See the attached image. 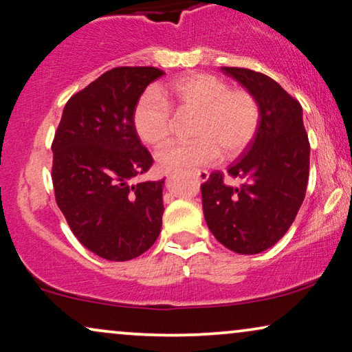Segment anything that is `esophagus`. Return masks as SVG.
<instances>
[{
	"label": "esophagus",
	"mask_w": 352,
	"mask_h": 352,
	"mask_svg": "<svg viewBox=\"0 0 352 352\" xmlns=\"http://www.w3.org/2000/svg\"><path fill=\"white\" fill-rule=\"evenodd\" d=\"M195 177L200 182H205V181H208V177H210V173L208 171H195Z\"/></svg>",
	"instance_id": "esophagus-1"
}]
</instances>
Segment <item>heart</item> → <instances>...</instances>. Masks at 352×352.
Segmentation results:
<instances>
[{
  "label": "heart",
  "instance_id": "heart-1",
  "mask_svg": "<svg viewBox=\"0 0 352 352\" xmlns=\"http://www.w3.org/2000/svg\"><path fill=\"white\" fill-rule=\"evenodd\" d=\"M195 113L193 141L175 142L157 154L164 170H195L216 164L223 151L235 157L251 144L261 111L246 90L230 89L226 80L206 73H190L147 90L136 101L133 126L146 144L160 147L173 133V111Z\"/></svg>",
  "mask_w": 352,
  "mask_h": 352
}]
</instances>
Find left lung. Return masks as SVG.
I'll list each match as a JSON object with an SVG mask.
<instances>
[{
  "label": "left lung",
  "instance_id": "8db88e82",
  "mask_svg": "<svg viewBox=\"0 0 352 352\" xmlns=\"http://www.w3.org/2000/svg\"><path fill=\"white\" fill-rule=\"evenodd\" d=\"M256 98L257 133L228 168L241 184L214 171L201 184L206 223L219 243L238 254H258L281 239L302 206L309 176V141L302 106L276 80L248 68L222 66Z\"/></svg>",
  "mask_w": 352,
  "mask_h": 352
}]
</instances>
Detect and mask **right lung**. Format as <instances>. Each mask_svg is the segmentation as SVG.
<instances>
[{"label":"right lung","mask_w":352,"mask_h":352,"mask_svg":"<svg viewBox=\"0 0 352 352\" xmlns=\"http://www.w3.org/2000/svg\"><path fill=\"white\" fill-rule=\"evenodd\" d=\"M160 76L154 66L106 71L71 96L55 131V201L80 244L106 261H131L160 235L165 179L133 184L154 162L133 109Z\"/></svg>","instance_id":"1"}]
</instances>
